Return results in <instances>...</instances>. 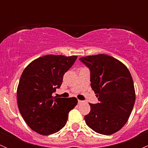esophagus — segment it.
<instances>
[{"label": "esophagus", "mask_w": 148, "mask_h": 148, "mask_svg": "<svg viewBox=\"0 0 148 148\" xmlns=\"http://www.w3.org/2000/svg\"><path fill=\"white\" fill-rule=\"evenodd\" d=\"M84 102V101H82V100H78V104H82V103Z\"/></svg>", "instance_id": "34e87169"}]
</instances>
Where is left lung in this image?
I'll return each instance as SVG.
<instances>
[{
	"label": "left lung",
	"mask_w": 148,
	"mask_h": 148,
	"mask_svg": "<svg viewBox=\"0 0 148 148\" xmlns=\"http://www.w3.org/2000/svg\"><path fill=\"white\" fill-rule=\"evenodd\" d=\"M90 70L92 89L99 102L90 104L85 115L88 127L102 135H112L127 122L135 102L133 80L125 64L112 56L97 54L80 58Z\"/></svg>",
	"instance_id": "1"
}]
</instances>
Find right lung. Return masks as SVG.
<instances>
[{"label":"right lung","mask_w":148,"mask_h":148,"mask_svg":"<svg viewBox=\"0 0 148 148\" xmlns=\"http://www.w3.org/2000/svg\"><path fill=\"white\" fill-rule=\"evenodd\" d=\"M77 59V56L46 55L23 70L17 89L18 107L28 127L37 133L48 135L59 132L77 104L76 97L52 96Z\"/></svg>","instance_id":"right-lung-1"}]
</instances>
